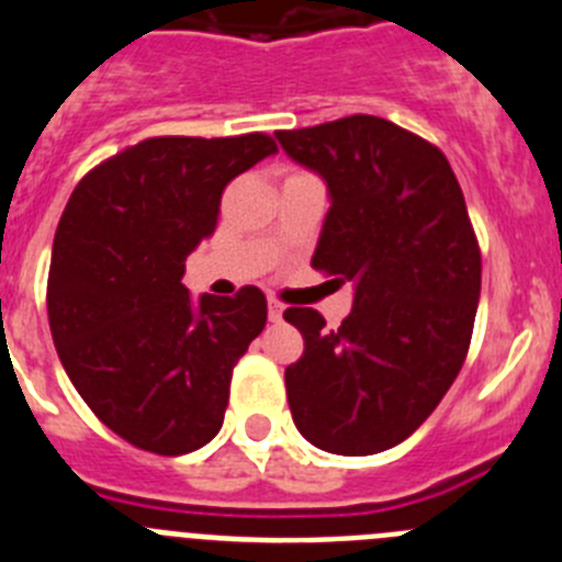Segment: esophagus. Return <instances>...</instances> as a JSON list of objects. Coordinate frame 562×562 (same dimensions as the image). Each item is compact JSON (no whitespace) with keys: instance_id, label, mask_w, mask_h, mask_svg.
Returning <instances> with one entry per match:
<instances>
[{"instance_id":"1","label":"esophagus","mask_w":562,"mask_h":562,"mask_svg":"<svg viewBox=\"0 0 562 562\" xmlns=\"http://www.w3.org/2000/svg\"><path fill=\"white\" fill-rule=\"evenodd\" d=\"M267 312H270V321H272V324H278V321L284 317V304H281V301H270V306H267Z\"/></svg>"}]
</instances>
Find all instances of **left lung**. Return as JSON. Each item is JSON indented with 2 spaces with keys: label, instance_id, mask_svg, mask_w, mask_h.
Masks as SVG:
<instances>
[{
  "label": "left lung",
  "instance_id": "left-lung-1",
  "mask_svg": "<svg viewBox=\"0 0 562 562\" xmlns=\"http://www.w3.org/2000/svg\"><path fill=\"white\" fill-rule=\"evenodd\" d=\"M326 180L312 267L355 284L337 329L290 306L304 355L286 366L295 428L315 448L371 456L408 439L464 366L481 295V250L448 157L374 114L276 132Z\"/></svg>",
  "mask_w": 562,
  "mask_h": 562
}]
</instances>
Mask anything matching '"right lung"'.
<instances>
[{
  "label": "right lung",
  "mask_w": 562,
  "mask_h": 562,
  "mask_svg": "<svg viewBox=\"0 0 562 562\" xmlns=\"http://www.w3.org/2000/svg\"><path fill=\"white\" fill-rule=\"evenodd\" d=\"M278 151L265 132L148 137L76 186L53 238L47 315L61 366L109 430L157 456L220 434L238 357L267 324V297L182 284L213 236L227 182Z\"/></svg>",
  "instance_id": "right-lung-1"
}]
</instances>
